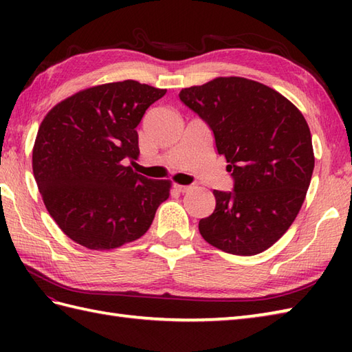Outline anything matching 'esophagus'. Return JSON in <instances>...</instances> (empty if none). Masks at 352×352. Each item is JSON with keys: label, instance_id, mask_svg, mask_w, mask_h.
I'll return each instance as SVG.
<instances>
[{"label": "esophagus", "instance_id": "obj_1", "mask_svg": "<svg viewBox=\"0 0 352 352\" xmlns=\"http://www.w3.org/2000/svg\"><path fill=\"white\" fill-rule=\"evenodd\" d=\"M175 189L178 190V192H182V193H186V192H189V190H192L193 189V184H175Z\"/></svg>", "mask_w": 352, "mask_h": 352}]
</instances>
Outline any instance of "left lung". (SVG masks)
Instances as JSON below:
<instances>
[{
  "label": "left lung",
  "mask_w": 352,
  "mask_h": 352,
  "mask_svg": "<svg viewBox=\"0 0 352 352\" xmlns=\"http://www.w3.org/2000/svg\"><path fill=\"white\" fill-rule=\"evenodd\" d=\"M212 130L233 190H213V213L199 221L206 241L234 256H254L286 233L304 203L315 155L302 113L274 89L219 77L178 94Z\"/></svg>",
  "instance_id": "obj_1"
}]
</instances>
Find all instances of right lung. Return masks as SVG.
Masks as SVG:
<instances>
[{
    "label": "right lung",
    "instance_id": "add662e5",
    "mask_svg": "<svg viewBox=\"0 0 352 352\" xmlns=\"http://www.w3.org/2000/svg\"><path fill=\"white\" fill-rule=\"evenodd\" d=\"M166 89L125 80L95 86L45 116L33 174L51 218L74 242L111 250L136 241L169 198L170 183L124 166L139 155L136 126Z\"/></svg>",
    "mask_w": 352,
    "mask_h": 352
}]
</instances>
